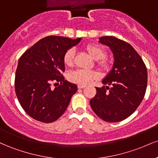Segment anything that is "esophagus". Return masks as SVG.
Masks as SVG:
<instances>
[{"mask_svg":"<svg viewBox=\"0 0 158 158\" xmlns=\"http://www.w3.org/2000/svg\"><path fill=\"white\" fill-rule=\"evenodd\" d=\"M85 87V85H78V88L79 89H81V88H84Z\"/></svg>","mask_w":158,"mask_h":158,"instance_id":"obj_1","label":"esophagus"}]
</instances>
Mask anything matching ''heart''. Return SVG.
<instances>
[{
	"mask_svg": "<svg viewBox=\"0 0 158 158\" xmlns=\"http://www.w3.org/2000/svg\"><path fill=\"white\" fill-rule=\"evenodd\" d=\"M85 50L94 60H99L97 62L98 67L103 70H107L110 68V63L105 57L106 51L100 45L97 44H88L85 46ZM74 54L75 51L73 48L69 49L64 53V63L66 66L71 67L73 64ZM99 78V73L94 70H77L69 74V79L70 81L79 85H88L95 79Z\"/></svg>",
	"mask_w": 158,
	"mask_h": 158,
	"instance_id": "obj_1",
	"label": "heart"
}]
</instances>
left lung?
<instances>
[{
	"instance_id": "left-lung-1",
	"label": "left lung",
	"mask_w": 158,
	"mask_h": 158,
	"mask_svg": "<svg viewBox=\"0 0 158 158\" xmlns=\"http://www.w3.org/2000/svg\"><path fill=\"white\" fill-rule=\"evenodd\" d=\"M99 42L109 47L114 64L102 80L106 86L96 88L97 94L90 104L99 118L119 122L131 116L142 102L147 87V69L137 51L126 41L114 36H102Z\"/></svg>"
}]
</instances>
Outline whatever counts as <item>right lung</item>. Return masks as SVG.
Returning <instances> with one entry per match:
<instances>
[{
  "label": "right lung",
  "mask_w": 158,
  "mask_h": 158,
  "mask_svg": "<svg viewBox=\"0 0 158 158\" xmlns=\"http://www.w3.org/2000/svg\"><path fill=\"white\" fill-rule=\"evenodd\" d=\"M81 40L50 35L21 56L15 73V93L23 109L32 118L52 123L67 109L77 85L64 80L61 75L65 70L64 56ZM52 81H60L62 85L53 88Z\"/></svg>",
  "instance_id": "1"
}]
</instances>
